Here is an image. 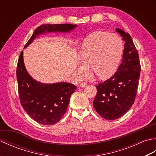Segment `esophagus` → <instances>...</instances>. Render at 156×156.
I'll return each instance as SVG.
<instances>
[{"mask_svg":"<svg viewBox=\"0 0 156 156\" xmlns=\"http://www.w3.org/2000/svg\"><path fill=\"white\" fill-rule=\"evenodd\" d=\"M87 85V82H82V83H80V85H79V86H80V87H81V88H84V87H85Z\"/></svg>","mask_w":156,"mask_h":156,"instance_id":"obj_1","label":"esophagus"}]
</instances>
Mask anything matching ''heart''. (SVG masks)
Here are the masks:
<instances>
[{"mask_svg": "<svg viewBox=\"0 0 156 156\" xmlns=\"http://www.w3.org/2000/svg\"><path fill=\"white\" fill-rule=\"evenodd\" d=\"M122 51V41L115 34L98 31L92 34L82 43L78 66V74L85 77L88 66L92 72L101 79L111 78L117 71Z\"/></svg>", "mask_w": 156, "mask_h": 156, "instance_id": "obj_1", "label": "heart"}]
</instances>
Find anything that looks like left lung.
<instances>
[{
	"label": "left lung",
	"instance_id": "8db88e82",
	"mask_svg": "<svg viewBox=\"0 0 156 156\" xmlns=\"http://www.w3.org/2000/svg\"><path fill=\"white\" fill-rule=\"evenodd\" d=\"M125 41L121 64L111 78L97 86L93 106L107 120H115L125 114L135 101L140 76L139 55L128 33L116 29Z\"/></svg>",
	"mask_w": 156,
	"mask_h": 156
}]
</instances>
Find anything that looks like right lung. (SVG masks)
Segmentation results:
<instances>
[{"label": "right lung", "mask_w": 156, "mask_h": 156, "mask_svg": "<svg viewBox=\"0 0 156 156\" xmlns=\"http://www.w3.org/2000/svg\"><path fill=\"white\" fill-rule=\"evenodd\" d=\"M77 27L72 24L42 25L35 29L24 48L40 34L68 33ZM16 78L21 104L33 119L46 125H52L60 121L67 110L72 94L76 90V86L64 82L45 84L34 80L26 69L23 51L18 60Z\"/></svg>", "instance_id": "1"}]
</instances>
